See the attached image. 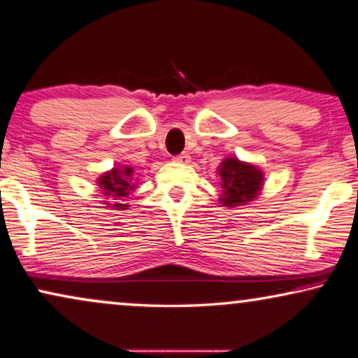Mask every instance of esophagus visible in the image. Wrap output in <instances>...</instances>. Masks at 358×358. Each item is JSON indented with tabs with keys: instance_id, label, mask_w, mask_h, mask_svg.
<instances>
[{
	"instance_id": "1",
	"label": "esophagus",
	"mask_w": 358,
	"mask_h": 358,
	"mask_svg": "<svg viewBox=\"0 0 358 358\" xmlns=\"http://www.w3.org/2000/svg\"><path fill=\"white\" fill-rule=\"evenodd\" d=\"M173 161L178 162V164H189V162H190V156L187 155V152H182V155L176 156Z\"/></svg>"
}]
</instances>
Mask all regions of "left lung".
<instances>
[{"mask_svg":"<svg viewBox=\"0 0 358 358\" xmlns=\"http://www.w3.org/2000/svg\"><path fill=\"white\" fill-rule=\"evenodd\" d=\"M222 196L220 203L224 207L235 208L247 206L259 196L264 185V174L257 164L240 161L238 157H225L219 166Z\"/></svg>","mask_w":358,"mask_h":358,"instance_id":"1","label":"left lung"}]
</instances>
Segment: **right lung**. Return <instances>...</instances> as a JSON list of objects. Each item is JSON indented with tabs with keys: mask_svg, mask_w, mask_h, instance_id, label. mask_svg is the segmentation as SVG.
Returning a JSON list of instances; mask_svg holds the SVG:
<instances>
[{
	"mask_svg": "<svg viewBox=\"0 0 358 358\" xmlns=\"http://www.w3.org/2000/svg\"><path fill=\"white\" fill-rule=\"evenodd\" d=\"M133 173L131 166H117L96 179L100 192L105 197H110V201H101L106 207L115 208V210H127L129 207L128 203H123V199L128 197V194L138 185V179H134Z\"/></svg>",
	"mask_w": 358,
	"mask_h": 358,
	"instance_id": "add662e5",
	"label": "right lung"
}]
</instances>
